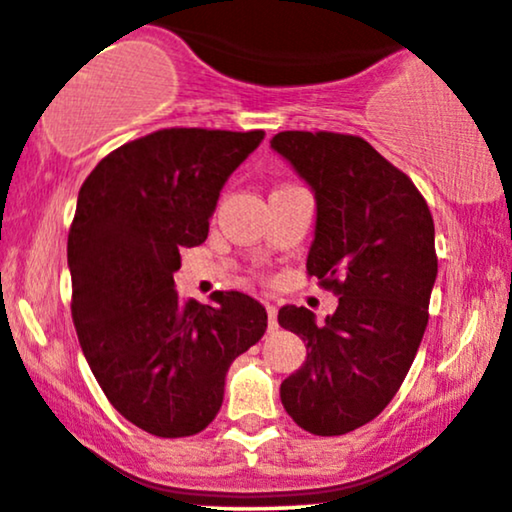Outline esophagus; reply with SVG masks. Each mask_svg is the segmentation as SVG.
I'll return each instance as SVG.
<instances>
[{
	"label": "esophagus",
	"mask_w": 512,
	"mask_h": 512,
	"mask_svg": "<svg viewBox=\"0 0 512 512\" xmlns=\"http://www.w3.org/2000/svg\"><path fill=\"white\" fill-rule=\"evenodd\" d=\"M267 314H269V333H274L278 328V321H276V307L274 304L267 302Z\"/></svg>",
	"instance_id": "1"
}]
</instances>
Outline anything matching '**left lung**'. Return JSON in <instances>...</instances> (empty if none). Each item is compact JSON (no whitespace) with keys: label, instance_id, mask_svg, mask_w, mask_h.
I'll return each mask as SVG.
<instances>
[{"label":"left lung","instance_id":"8db88e82","mask_svg":"<svg viewBox=\"0 0 512 512\" xmlns=\"http://www.w3.org/2000/svg\"><path fill=\"white\" fill-rule=\"evenodd\" d=\"M271 148L314 193L307 271L340 297L323 323L307 307L278 309L307 347L281 383L283 409L312 435H345L390 404L416 359L437 278L435 224L413 181L361 137L278 132Z\"/></svg>","mask_w":512,"mask_h":512}]
</instances>
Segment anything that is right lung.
<instances>
[{
	"label": "right lung",
	"mask_w": 512,
	"mask_h": 512,
	"mask_svg": "<svg viewBox=\"0 0 512 512\" xmlns=\"http://www.w3.org/2000/svg\"><path fill=\"white\" fill-rule=\"evenodd\" d=\"M264 132L174 127L120 146L84 179L68 234L73 321L96 383L155 437L205 430L267 309L229 290L181 300V248L208 238L219 191Z\"/></svg>",
	"instance_id": "add662e5"
}]
</instances>
